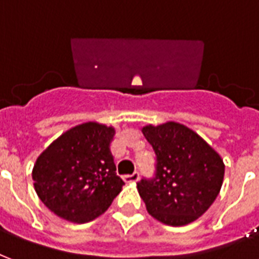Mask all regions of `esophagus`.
<instances>
[{
  "instance_id": "34e87169",
  "label": "esophagus",
  "mask_w": 259,
  "mask_h": 259,
  "mask_svg": "<svg viewBox=\"0 0 259 259\" xmlns=\"http://www.w3.org/2000/svg\"><path fill=\"white\" fill-rule=\"evenodd\" d=\"M122 179H124V182L125 183H135L138 182V179H139V174H138V172H134L132 175H125Z\"/></svg>"
}]
</instances>
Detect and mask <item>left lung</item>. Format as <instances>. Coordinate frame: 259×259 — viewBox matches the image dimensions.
<instances>
[{
    "label": "left lung",
    "mask_w": 259,
    "mask_h": 259,
    "mask_svg": "<svg viewBox=\"0 0 259 259\" xmlns=\"http://www.w3.org/2000/svg\"><path fill=\"white\" fill-rule=\"evenodd\" d=\"M142 132L157 155L154 178L138 183L149 214L172 227L199 219L223 186L225 165L220 154L179 122L150 124Z\"/></svg>",
    "instance_id": "8db88e82"
}]
</instances>
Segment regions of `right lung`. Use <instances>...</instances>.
Masks as SVG:
<instances>
[{"instance_id": "obj_1", "label": "right lung", "mask_w": 259, "mask_h": 259, "mask_svg": "<svg viewBox=\"0 0 259 259\" xmlns=\"http://www.w3.org/2000/svg\"><path fill=\"white\" fill-rule=\"evenodd\" d=\"M114 134L113 127L83 122L64 132L36 158L35 191L54 214L83 224L108 210L124 186L110 151Z\"/></svg>"}]
</instances>
